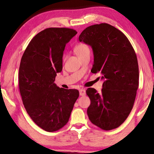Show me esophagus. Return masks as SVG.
<instances>
[{
    "label": "esophagus",
    "instance_id": "34e87169",
    "mask_svg": "<svg viewBox=\"0 0 154 154\" xmlns=\"http://www.w3.org/2000/svg\"><path fill=\"white\" fill-rule=\"evenodd\" d=\"M79 94L81 96H85L86 94V90L85 89H81L79 90Z\"/></svg>",
    "mask_w": 154,
    "mask_h": 154
}]
</instances>
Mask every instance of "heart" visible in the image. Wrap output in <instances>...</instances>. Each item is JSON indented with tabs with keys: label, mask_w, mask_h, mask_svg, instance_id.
<instances>
[{
	"label": "heart",
	"mask_w": 154,
	"mask_h": 154,
	"mask_svg": "<svg viewBox=\"0 0 154 154\" xmlns=\"http://www.w3.org/2000/svg\"><path fill=\"white\" fill-rule=\"evenodd\" d=\"M74 51L77 56L79 57L80 55H82L83 54L87 53V52L90 51V50L89 45L85 43H81L77 44L76 46L75 47Z\"/></svg>",
	"instance_id": "b5f03b06"
}]
</instances>
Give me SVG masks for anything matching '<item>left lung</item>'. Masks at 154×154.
Returning <instances> with one entry per match:
<instances>
[{
	"label": "left lung",
	"instance_id": "1",
	"mask_svg": "<svg viewBox=\"0 0 154 154\" xmlns=\"http://www.w3.org/2000/svg\"><path fill=\"white\" fill-rule=\"evenodd\" d=\"M80 42L93 49L91 72L104 79L99 93L93 88L86 93L91 100L89 119L104 130L116 128L129 116L139 85V69L132 45L122 32L106 23L90 26L81 32Z\"/></svg>",
	"mask_w": 154,
	"mask_h": 154
}]
</instances>
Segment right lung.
Segmentation results:
<instances>
[{"label":"right lung","mask_w":154,"mask_h":154,"mask_svg":"<svg viewBox=\"0 0 154 154\" xmlns=\"http://www.w3.org/2000/svg\"><path fill=\"white\" fill-rule=\"evenodd\" d=\"M77 32L67 28H49L32 39L21 59L19 89L32 120L47 132L63 128L79 96L77 89H65L54 83L63 68L65 45Z\"/></svg>","instance_id":"add662e5"}]
</instances>
